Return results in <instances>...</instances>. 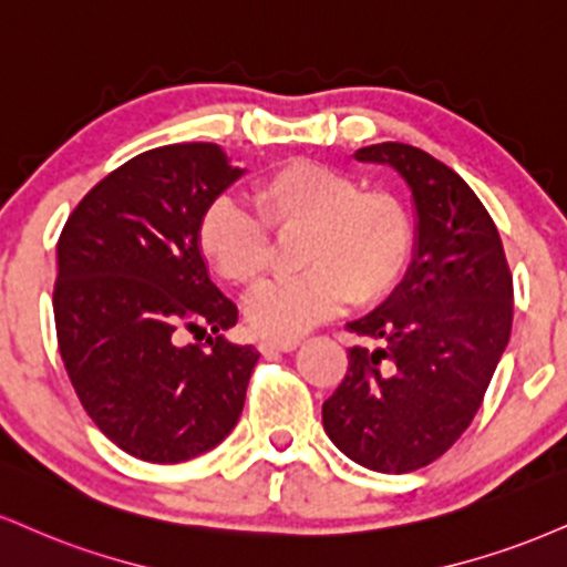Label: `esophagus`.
I'll list each match as a JSON object with an SVG mask.
<instances>
[{"label":"esophagus","instance_id":"1","mask_svg":"<svg viewBox=\"0 0 567 567\" xmlns=\"http://www.w3.org/2000/svg\"><path fill=\"white\" fill-rule=\"evenodd\" d=\"M298 349V338H264L258 343L261 353H275V351H292Z\"/></svg>","mask_w":567,"mask_h":567}]
</instances>
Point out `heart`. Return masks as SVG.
<instances>
[{
  "label": "heart",
  "mask_w": 567,
  "mask_h": 567,
  "mask_svg": "<svg viewBox=\"0 0 567 567\" xmlns=\"http://www.w3.org/2000/svg\"><path fill=\"white\" fill-rule=\"evenodd\" d=\"M252 210L221 195L197 218V250L235 288H256L275 261V237H292L301 275L264 285L245 303L254 332L296 338L346 303L383 301L414 245L409 208L388 189H361L349 172L296 158L250 189Z\"/></svg>",
  "instance_id": "b5f03b06"
}]
</instances>
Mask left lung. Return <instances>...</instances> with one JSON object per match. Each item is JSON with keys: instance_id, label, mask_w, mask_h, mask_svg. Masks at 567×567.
<instances>
[{"instance_id": "left-lung-1", "label": "left lung", "mask_w": 567, "mask_h": 567, "mask_svg": "<svg viewBox=\"0 0 567 567\" xmlns=\"http://www.w3.org/2000/svg\"><path fill=\"white\" fill-rule=\"evenodd\" d=\"M357 161L388 163L412 187L417 250L393 296L346 324L378 349H349L322 422L361 467L401 475L449 452L481 409L513 330V275L494 218L446 163L404 142Z\"/></svg>"}]
</instances>
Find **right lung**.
Listing matches in <instances>:
<instances>
[{
  "label": "right lung",
  "mask_w": 567,
  "mask_h": 567,
  "mask_svg": "<svg viewBox=\"0 0 567 567\" xmlns=\"http://www.w3.org/2000/svg\"><path fill=\"white\" fill-rule=\"evenodd\" d=\"M240 174L214 142L147 150L94 184L60 231L52 306L65 372L94 425L145 462L174 465L227 439L261 357L218 336L237 306L195 237ZM187 331L207 343L184 344Z\"/></svg>",
  "instance_id": "right-lung-1"
}]
</instances>
